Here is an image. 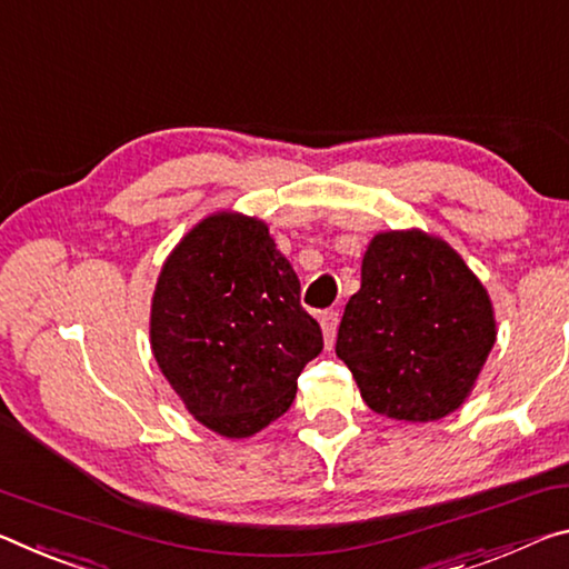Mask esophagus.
I'll list each match as a JSON object with an SVG mask.
<instances>
[{
  "mask_svg": "<svg viewBox=\"0 0 569 569\" xmlns=\"http://www.w3.org/2000/svg\"><path fill=\"white\" fill-rule=\"evenodd\" d=\"M338 322H340V318H338V312H335V310H328V312L320 315V328H322L325 348H328V350L332 348L335 335H338Z\"/></svg>",
  "mask_w": 569,
  "mask_h": 569,
  "instance_id": "34e87169",
  "label": "esophagus"
}]
</instances>
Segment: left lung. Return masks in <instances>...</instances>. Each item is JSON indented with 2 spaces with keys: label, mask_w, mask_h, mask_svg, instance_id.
<instances>
[{
  "label": "left lung",
  "mask_w": 569,
  "mask_h": 569,
  "mask_svg": "<svg viewBox=\"0 0 569 569\" xmlns=\"http://www.w3.org/2000/svg\"><path fill=\"white\" fill-rule=\"evenodd\" d=\"M495 342L491 297L451 244L421 229L370 239L335 346L370 411L411 423L453 413Z\"/></svg>",
  "instance_id": "obj_1"
}]
</instances>
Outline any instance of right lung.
Instances as JSON below:
<instances>
[{"label": "right lung", "mask_w": 569, "mask_h": 569, "mask_svg": "<svg viewBox=\"0 0 569 569\" xmlns=\"http://www.w3.org/2000/svg\"><path fill=\"white\" fill-rule=\"evenodd\" d=\"M151 350L173 393L209 431L249 439L292 406L322 350L300 279L269 227L213 211L166 257L151 300Z\"/></svg>", "instance_id": "add662e5"}]
</instances>
